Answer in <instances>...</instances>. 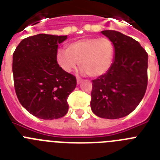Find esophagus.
<instances>
[{
	"mask_svg": "<svg viewBox=\"0 0 160 160\" xmlns=\"http://www.w3.org/2000/svg\"><path fill=\"white\" fill-rule=\"evenodd\" d=\"M82 80L80 78H77V83H78V84H80V83L82 82Z\"/></svg>",
	"mask_w": 160,
	"mask_h": 160,
	"instance_id": "34e87169",
	"label": "esophagus"
}]
</instances>
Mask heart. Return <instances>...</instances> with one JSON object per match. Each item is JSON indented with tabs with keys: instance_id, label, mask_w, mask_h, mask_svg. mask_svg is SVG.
I'll return each mask as SVG.
<instances>
[{
	"instance_id": "obj_1",
	"label": "heart",
	"mask_w": 160,
	"mask_h": 160,
	"mask_svg": "<svg viewBox=\"0 0 160 160\" xmlns=\"http://www.w3.org/2000/svg\"><path fill=\"white\" fill-rule=\"evenodd\" d=\"M114 54V44L109 38H87L70 42L66 49H58L56 61L66 73L75 70L78 62L82 73L94 78L110 69Z\"/></svg>"
}]
</instances>
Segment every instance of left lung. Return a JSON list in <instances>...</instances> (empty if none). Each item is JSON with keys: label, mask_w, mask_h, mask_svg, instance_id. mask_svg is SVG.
Returning a JSON list of instances; mask_svg holds the SVG:
<instances>
[{"label": "left lung", "mask_w": 160, "mask_h": 160, "mask_svg": "<svg viewBox=\"0 0 160 160\" xmlns=\"http://www.w3.org/2000/svg\"><path fill=\"white\" fill-rule=\"evenodd\" d=\"M102 33L114 44V58L107 73L92 80L90 107L100 118L116 119L131 114L142 101L148 87V55L122 32Z\"/></svg>", "instance_id": "8db88e82"}]
</instances>
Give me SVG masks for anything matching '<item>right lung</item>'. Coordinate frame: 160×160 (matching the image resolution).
Segmentation results:
<instances>
[{
  "instance_id": "1",
  "label": "right lung",
  "mask_w": 160,
  "mask_h": 160,
  "mask_svg": "<svg viewBox=\"0 0 160 160\" xmlns=\"http://www.w3.org/2000/svg\"><path fill=\"white\" fill-rule=\"evenodd\" d=\"M67 36L40 33L20 42L12 55L17 96L22 107L42 119L66 115L67 98L76 87V78L58 64V44Z\"/></svg>"
}]
</instances>
